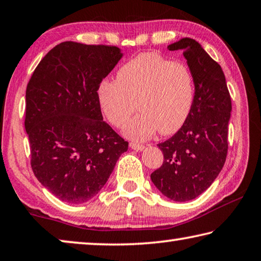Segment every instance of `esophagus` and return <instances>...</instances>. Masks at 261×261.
Returning <instances> with one entry per match:
<instances>
[{
    "mask_svg": "<svg viewBox=\"0 0 261 261\" xmlns=\"http://www.w3.org/2000/svg\"><path fill=\"white\" fill-rule=\"evenodd\" d=\"M130 147L132 149H136V151H143L145 148L144 145H140V144H136V143H130Z\"/></svg>",
    "mask_w": 261,
    "mask_h": 261,
    "instance_id": "1",
    "label": "esophagus"
}]
</instances>
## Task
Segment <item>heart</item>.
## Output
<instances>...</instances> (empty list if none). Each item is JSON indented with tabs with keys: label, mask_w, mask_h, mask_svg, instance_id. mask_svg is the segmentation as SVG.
<instances>
[{
	"label": "heart",
	"mask_w": 261,
	"mask_h": 261,
	"mask_svg": "<svg viewBox=\"0 0 261 261\" xmlns=\"http://www.w3.org/2000/svg\"><path fill=\"white\" fill-rule=\"evenodd\" d=\"M96 96L103 116L116 127L124 125L138 108L140 113L123 132L143 141L159 130L174 134L184 124L194 99V78L187 64L144 53L122 65L116 81L101 82Z\"/></svg>",
	"instance_id": "obj_1"
}]
</instances>
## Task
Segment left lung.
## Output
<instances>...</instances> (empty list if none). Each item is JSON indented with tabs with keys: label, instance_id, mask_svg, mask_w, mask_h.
I'll return each mask as SVG.
<instances>
[{
	"label": "left lung",
	"instance_id": "obj_1",
	"mask_svg": "<svg viewBox=\"0 0 261 261\" xmlns=\"http://www.w3.org/2000/svg\"><path fill=\"white\" fill-rule=\"evenodd\" d=\"M168 49L183 50L193 73L194 99L182 127L158 144L163 163L151 179L169 199L189 201L211 187L226 162L231 99L220 64L199 42L183 38Z\"/></svg>",
	"mask_w": 261,
	"mask_h": 261
}]
</instances>
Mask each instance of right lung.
Segmentation results:
<instances>
[{
    "instance_id": "1",
    "label": "right lung",
    "mask_w": 261,
    "mask_h": 261,
    "mask_svg": "<svg viewBox=\"0 0 261 261\" xmlns=\"http://www.w3.org/2000/svg\"><path fill=\"white\" fill-rule=\"evenodd\" d=\"M115 46L65 41L40 61L26 87L32 170L69 204L99 193L129 143L103 121L96 91L122 59Z\"/></svg>"
}]
</instances>
